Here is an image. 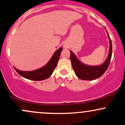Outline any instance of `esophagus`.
Returning <instances> with one entry per match:
<instances>
[{"mask_svg":"<svg viewBox=\"0 0 125 125\" xmlns=\"http://www.w3.org/2000/svg\"><path fill=\"white\" fill-rule=\"evenodd\" d=\"M64 48H66V46H64Z\"/></svg>","mask_w":125,"mask_h":125,"instance_id":"34e87169","label":"esophagus"}]
</instances>
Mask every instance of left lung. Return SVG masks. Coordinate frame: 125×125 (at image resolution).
<instances>
[{"instance_id": "obj_1", "label": "left lung", "mask_w": 125, "mask_h": 125, "mask_svg": "<svg viewBox=\"0 0 125 125\" xmlns=\"http://www.w3.org/2000/svg\"><path fill=\"white\" fill-rule=\"evenodd\" d=\"M106 32L109 41V54L106 59L102 64L96 66L87 65L79 61V59L77 58L74 53L72 51H70L71 59L73 69L76 75L78 78L82 80H85V81H92V80L96 79L102 76L108 68L110 60H111L112 54V46L111 39L107 31Z\"/></svg>"}]
</instances>
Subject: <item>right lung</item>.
I'll list each match as a JSON object with an SVG mask.
<instances>
[{
    "label": "right lung",
    "mask_w": 125,
    "mask_h": 125,
    "mask_svg": "<svg viewBox=\"0 0 125 125\" xmlns=\"http://www.w3.org/2000/svg\"><path fill=\"white\" fill-rule=\"evenodd\" d=\"M62 49L63 48L61 47L57 51H56L48 62L43 66L38 69L31 71H20L16 67L14 68L21 76L25 77L27 79L36 81L46 79L51 76L53 72L55 67H56Z\"/></svg>",
    "instance_id": "obj_1"
}]
</instances>
